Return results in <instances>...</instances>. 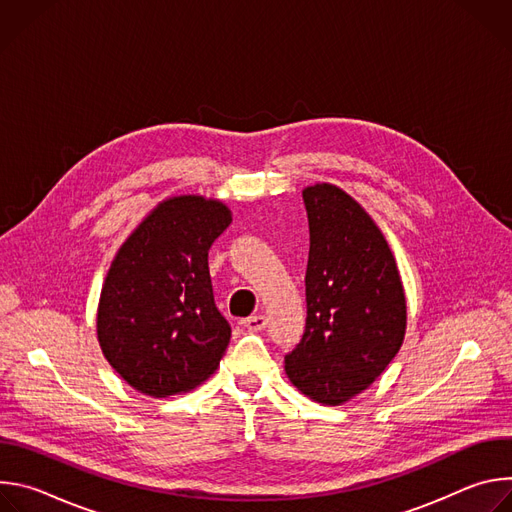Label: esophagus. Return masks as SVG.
I'll return each instance as SVG.
<instances>
[{"label": "esophagus", "mask_w": 512, "mask_h": 512, "mask_svg": "<svg viewBox=\"0 0 512 512\" xmlns=\"http://www.w3.org/2000/svg\"><path fill=\"white\" fill-rule=\"evenodd\" d=\"M243 324H245L249 330L259 332V330H263V328L267 326V318H265L263 314H255V316H249Z\"/></svg>", "instance_id": "1"}]
</instances>
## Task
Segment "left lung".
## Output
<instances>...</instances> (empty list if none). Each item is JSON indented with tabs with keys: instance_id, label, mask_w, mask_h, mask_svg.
I'll return each instance as SVG.
<instances>
[{
	"instance_id": "obj_1",
	"label": "left lung",
	"mask_w": 512,
	"mask_h": 512,
	"mask_svg": "<svg viewBox=\"0 0 512 512\" xmlns=\"http://www.w3.org/2000/svg\"><path fill=\"white\" fill-rule=\"evenodd\" d=\"M308 318L285 354V373L304 395L340 405L371 387L399 352L407 304L395 257L381 229L332 184L308 186Z\"/></svg>"
}]
</instances>
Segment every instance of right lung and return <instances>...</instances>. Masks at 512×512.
Instances as JSON below:
<instances>
[{"label": "right lung", "mask_w": 512, "mask_h": 512, "mask_svg": "<svg viewBox=\"0 0 512 512\" xmlns=\"http://www.w3.org/2000/svg\"><path fill=\"white\" fill-rule=\"evenodd\" d=\"M231 221L223 202L172 196L117 251L101 291L97 336L135 391L178 395L216 371L231 326L214 304L208 249Z\"/></svg>", "instance_id": "right-lung-1"}]
</instances>
